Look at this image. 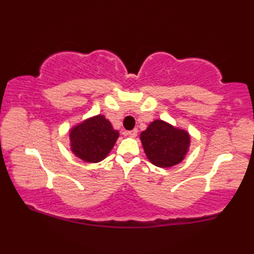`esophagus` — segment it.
Segmentation results:
<instances>
[{
    "label": "esophagus",
    "instance_id": "obj_1",
    "mask_svg": "<svg viewBox=\"0 0 254 254\" xmlns=\"http://www.w3.org/2000/svg\"><path fill=\"white\" fill-rule=\"evenodd\" d=\"M127 135L131 136V137H136V135H137V130H136V128H134V130L128 131V132H127Z\"/></svg>",
    "mask_w": 254,
    "mask_h": 254
}]
</instances>
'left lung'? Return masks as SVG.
Wrapping results in <instances>:
<instances>
[{
    "label": "left lung",
    "mask_w": 254,
    "mask_h": 254,
    "mask_svg": "<svg viewBox=\"0 0 254 254\" xmlns=\"http://www.w3.org/2000/svg\"><path fill=\"white\" fill-rule=\"evenodd\" d=\"M140 139L150 162L160 168L182 162L190 145L187 131L161 120L150 123L147 130L141 132Z\"/></svg>",
    "instance_id": "1"
}]
</instances>
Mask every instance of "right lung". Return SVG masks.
<instances>
[{"instance_id": "right-lung-1", "label": "right lung", "mask_w": 254, "mask_h": 254, "mask_svg": "<svg viewBox=\"0 0 254 254\" xmlns=\"http://www.w3.org/2000/svg\"><path fill=\"white\" fill-rule=\"evenodd\" d=\"M119 137L104 115L85 120L69 132L72 153L86 162H100L107 157Z\"/></svg>"}]
</instances>
